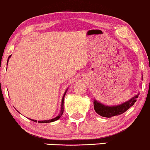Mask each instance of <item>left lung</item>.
<instances>
[{
    "instance_id": "8db88e82",
    "label": "left lung",
    "mask_w": 150,
    "mask_h": 150,
    "mask_svg": "<svg viewBox=\"0 0 150 150\" xmlns=\"http://www.w3.org/2000/svg\"><path fill=\"white\" fill-rule=\"evenodd\" d=\"M138 95H139V94H138ZM138 95L134 96L133 98H132L130 100L127 101V102L122 103V104L120 105H117V106L113 107L105 106V105L94 100V110L100 116L105 117H111L115 116V115H119L124 113L135 103L137 98H138Z\"/></svg>"
}]
</instances>
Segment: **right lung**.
Returning <instances> with one entry per match:
<instances>
[{"mask_svg":"<svg viewBox=\"0 0 150 150\" xmlns=\"http://www.w3.org/2000/svg\"><path fill=\"white\" fill-rule=\"evenodd\" d=\"M10 56H9V58H10ZM9 58H8V59H9ZM7 62H8V61H7ZM66 92H67V91L65 92V93L64 94V96H63V98H62V105H61V111H60V114H59L57 117L54 118V119L49 120H43V121H38V122H39V123H50V122H52L56 121V120H58L59 118H60L61 116H62V113H63V112H64V99L65 94H66ZM30 120H32V121H34V122H37V120H31V119H30Z\"/></svg>","mask_w":150,"mask_h":150,"instance_id":"right-lung-1","label":"right lung"}]
</instances>
